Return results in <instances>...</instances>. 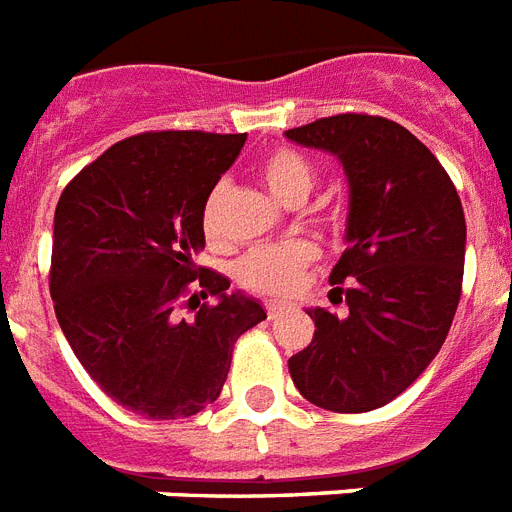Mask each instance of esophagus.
<instances>
[{"label": "esophagus", "instance_id": "34e87169", "mask_svg": "<svg viewBox=\"0 0 512 512\" xmlns=\"http://www.w3.org/2000/svg\"><path fill=\"white\" fill-rule=\"evenodd\" d=\"M289 305L287 303H276V300H268L265 303V311H268V319H279L281 313L287 311Z\"/></svg>", "mask_w": 512, "mask_h": 512}]
</instances>
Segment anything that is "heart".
I'll return each mask as SVG.
<instances>
[{"instance_id":"heart-1","label":"heart","mask_w":512,"mask_h":512,"mask_svg":"<svg viewBox=\"0 0 512 512\" xmlns=\"http://www.w3.org/2000/svg\"><path fill=\"white\" fill-rule=\"evenodd\" d=\"M260 180L284 207H300L313 188V170L303 156L292 148H276L260 162ZM223 191L215 188L201 207V231L207 241H217V209ZM311 241H287L273 247L252 249L236 263V281L257 295H289L300 287L305 268L316 260Z\"/></svg>"}]
</instances>
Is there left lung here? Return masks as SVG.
Returning a JSON list of instances; mask_svg holds the SVG:
<instances>
[{
  "label": "left lung",
  "instance_id": "obj_1",
  "mask_svg": "<svg viewBox=\"0 0 512 512\" xmlns=\"http://www.w3.org/2000/svg\"><path fill=\"white\" fill-rule=\"evenodd\" d=\"M284 138L337 156L348 180V249L329 276L348 316L308 308L316 332L289 374L321 409L372 412L401 396L449 335L468 236L460 196L436 156L382 116H327Z\"/></svg>",
  "mask_w": 512,
  "mask_h": 512
}]
</instances>
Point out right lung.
Instances as JSON below:
<instances>
[{
	"label": "right lung",
	"instance_id": "obj_1",
	"mask_svg": "<svg viewBox=\"0 0 512 512\" xmlns=\"http://www.w3.org/2000/svg\"><path fill=\"white\" fill-rule=\"evenodd\" d=\"M244 140L143 132L87 164L55 207L60 329L100 390L148 420L191 417L217 401L233 342L265 319L260 300L193 263L204 249L201 207ZM185 291L200 308L193 320L174 311ZM207 296L215 306L198 305Z\"/></svg>",
	"mask_w": 512,
	"mask_h": 512
}]
</instances>
